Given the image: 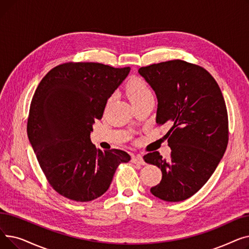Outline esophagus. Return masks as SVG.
<instances>
[{
	"mask_svg": "<svg viewBox=\"0 0 249 249\" xmlns=\"http://www.w3.org/2000/svg\"><path fill=\"white\" fill-rule=\"evenodd\" d=\"M132 162H133V163L140 164V165H144V164H145L144 160H143V158H142L141 155H139V154L132 156Z\"/></svg>",
	"mask_w": 249,
	"mask_h": 249,
	"instance_id": "obj_1",
	"label": "esophagus"
}]
</instances>
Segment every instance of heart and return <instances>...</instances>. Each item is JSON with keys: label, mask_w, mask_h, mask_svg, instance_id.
Listing matches in <instances>:
<instances>
[{"label": "heart", "mask_w": 249, "mask_h": 249, "mask_svg": "<svg viewBox=\"0 0 249 249\" xmlns=\"http://www.w3.org/2000/svg\"><path fill=\"white\" fill-rule=\"evenodd\" d=\"M126 93L133 105L152 96L151 90L146 83L137 76H133L128 81L126 85Z\"/></svg>", "instance_id": "obj_1"}]
</instances>
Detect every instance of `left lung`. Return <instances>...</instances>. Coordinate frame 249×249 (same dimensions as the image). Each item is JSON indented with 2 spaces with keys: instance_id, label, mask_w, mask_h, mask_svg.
I'll list each match as a JSON object with an SVG mask.
<instances>
[{
  "instance_id": "8db88e82",
  "label": "left lung",
  "mask_w": 249,
  "mask_h": 249,
  "mask_svg": "<svg viewBox=\"0 0 249 249\" xmlns=\"http://www.w3.org/2000/svg\"><path fill=\"white\" fill-rule=\"evenodd\" d=\"M139 74L158 98L156 123H168L165 134L172 149L165 160L159 151L144 155L161 169L155 197L180 202L197 193L210 178L228 144V115L222 91L205 69L175 59L140 68Z\"/></svg>"
}]
</instances>
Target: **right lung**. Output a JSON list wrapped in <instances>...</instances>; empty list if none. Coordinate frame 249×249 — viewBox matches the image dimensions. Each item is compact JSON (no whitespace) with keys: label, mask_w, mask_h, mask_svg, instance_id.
Here are the masks:
<instances>
[{"label":"right lung","mask_w":249,"mask_h":249,"mask_svg":"<svg viewBox=\"0 0 249 249\" xmlns=\"http://www.w3.org/2000/svg\"><path fill=\"white\" fill-rule=\"evenodd\" d=\"M129 71L98 62H69L52 69L38 85L28 138L50 186L63 197L76 202L101 197L118 165L131 159L120 149H98L89 138L95 120L102 119L108 99Z\"/></svg>","instance_id":"obj_1"}]
</instances>
